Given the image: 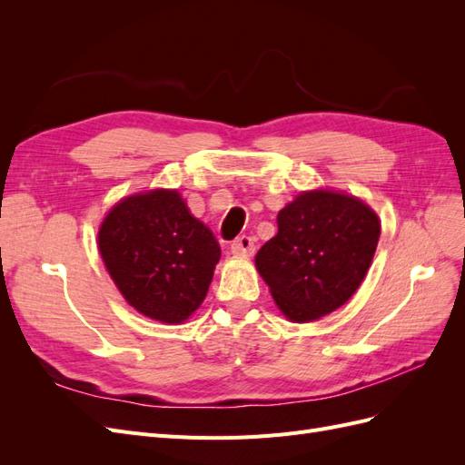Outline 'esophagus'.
Returning a JSON list of instances; mask_svg holds the SVG:
<instances>
[{
	"label": "esophagus",
	"mask_w": 465,
	"mask_h": 465,
	"mask_svg": "<svg viewBox=\"0 0 465 465\" xmlns=\"http://www.w3.org/2000/svg\"><path fill=\"white\" fill-rule=\"evenodd\" d=\"M254 250H256L254 238L248 234H242L241 238H236L231 246V252L234 256H250V254H254Z\"/></svg>",
	"instance_id": "esophagus-1"
}]
</instances>
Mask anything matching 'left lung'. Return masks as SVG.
Here are the masks:
<instances>
[{
    "mask_svg": "<svg viewBox=\"0 0 465 465\" xmlns=\"http://www.w3.org/2000/svg\"><path fill=\"white\" fill-rule=\"evenodd\" d=\"M277 227L256 267L281 312L291 322H312L353 297L380 238V221L367 203L330 190L302 192L279 211Z\"/></svg>",
    "mask_w": 465,
    "mask_h": 465,
    "instance_id": "left-lung-1",
    "label": "left lung"
}]
</instances>
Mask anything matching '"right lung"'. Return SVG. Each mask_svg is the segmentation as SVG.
Returning a JSON list of instances; mask_svg holds the SVG:
<instances>
[{
  "instance_id": "add662e5",
  "label": "right lung",
  "mask_w": 465,
  "mask_h": 465,
  "mask_svg": "<svg viewBox=\"0 0 465 465\" xmlns=\"http://www.w3.org/2000/svg\"><path fill=\"white\" fill-rule=\"evenodd\" d=\"M110 277L137 312L184 322L209 289L221 248L176 190L130 195L110 209L98 231Z\"/></svg>"
}]
</instances>
